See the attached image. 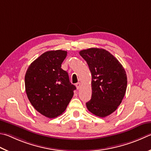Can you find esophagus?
<instances>
[{"instance_id":"34e87169","label":"esophagus","mask_w":151,"mask_h":151,"mask_svg":"<svg viewBox=\"0 0 151 151\" xmlns=\"http://www.w3.org/2000/svg\"><path fill=\"white\" fill-rule=\"evenodd\" d=\"M76 88H77V90H78L79 88H80V86H81V83H77L76 84Z\"/></svg>"}]
</instances>
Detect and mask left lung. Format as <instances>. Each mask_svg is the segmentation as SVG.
Segmentation results:
<instances>
[{
  "instance_id": "left-lung-1",
  "label": "left lung",
  "mask_w": 151,
  "mask_h": 151,
  "mask_svg": "<svg viewBox=\"0 0 151 151\" xmlns=\"http://www.w3.org/2000/svg\"><path fill=\"white\" fill-rule=\"evenodd\" d=\"M92 74V97L86 104L95 116L105 117L116 110L124 97L127 79L125 70L113 55L104 49L79 52Z\"/></svg>"
}]
</instances>
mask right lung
<instances>
[{
	"instance_id": "right-lung-1",
	"label": "right lung",
	"mask_w": 151,
	"mask_h": 151,
	"mask_svg": "<svg viewBox=\"0 0 151 151\" xmlns=\"http://www.w3.org/2000/svg\"><path fill=\"white\" fill-rule=\"evenodd\" d=\"M67 52L48 51L33 61L25 75V88L30 103L41 114L55 118L65 111L76 87L61 68Z\"/></svg>"
}]
</instances>
